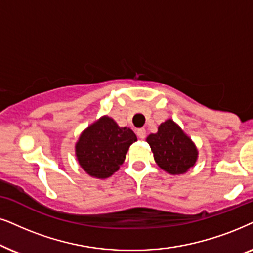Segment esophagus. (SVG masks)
I'll return each instance as SVG.
<instances>
[{
  "mask_svg": "<svg viewBox=\"0 0 253 253\" xmlns=\"http://www.w3.org/2000/svg\"><path fill=\"white\" fill-rule=\"evenodd\" d=\"M136 135L139 139H144V137H146V129L144 128L136 129Z\"/></svg>",
  "mask_w": 253,
  "mask_h": 253,
  "instance_id": "obj_1",
  "label": "esophagus"
}]
</instances>
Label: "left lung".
<instances>
[{"instance_id": "obj_1", "label": "left lung", "mask_w": 253, "mask_h": 253, "mask_svg": "<svg viewBox=\"0 0 253 253\" xmlns=\"http://www.w3.org/2000/svg\"><path fill=\"white\" fill-rule=\"evenodd\" d=\"M154 160L166 172L173 174L186 173L198 161V148L191 137L172 119L162 123L157 133L147 136Z\"/></svg>"}]
</instances>
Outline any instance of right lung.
Returning <instances> with one entry per match:
<instances>
[{
    "mask_svg": "<svg viewBox=\"0 0 253 253\" xmlns=\"http://www.w3.org/2000/svg\"><path fill=\"white\" fill-rule=\"evenodd\" d=\"M135 141L137 137L132 129L120 127L111 117L103 116L81 133L75 156L90 177L105 179L119 170Z\"/></svg>",
    "mask_w": 253,
    "mask_h": 253,
    "instance_id": "obj_1",
    "label": "right lung"
}]
</instances>
